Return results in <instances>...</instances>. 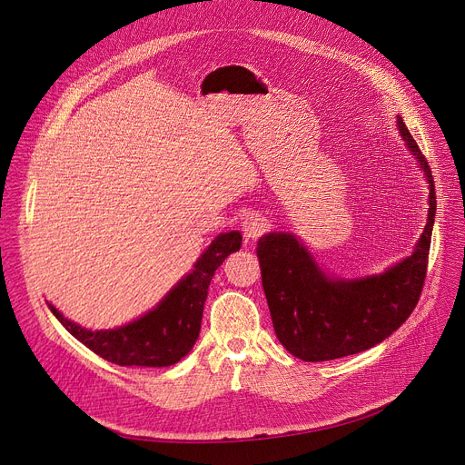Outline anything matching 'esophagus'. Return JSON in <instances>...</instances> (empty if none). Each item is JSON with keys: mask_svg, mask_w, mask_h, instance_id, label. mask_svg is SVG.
I'll use <instances>...</instances> for the list:
<instances>
[{"mask_svg": "<svg viewBox=\"0 0 465 465\" xmlns=\"http://www.w3.org/2000/svg\"><path fill=\"white\" fill-rule=\"evenodd\" d=\"M267 228H269V223H267L265 216H262V214H258V213H252V214H246V216H244V221H242V233H244L246 239L254 241V239L262 237V235L267 232Z\"/></svg>", "mask_w": 465, "mask_h": 465, "instance_id": "esophagus-1", "label": "esophagus"}]
</instances>
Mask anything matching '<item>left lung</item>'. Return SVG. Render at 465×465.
<instances>
[{
  "label": "left lung",
  "mask_w": 465,
  "mask_h": 465,
  "mask_svg": "<svg viewBox=\"0 0 465 465\" xmlns=\"http://www.w3.org/2000/svg\"><path fill=\"white\" fill-rule=\"evenodd\" d=\"M396 123L430 187L426 226L411 256L383 274L342 281L325 274L292 233L272 232L258 241L256 254L272 327L281 344L297 359L320 362L374 348L411 316L419 302L436 219V187L404 119L396 117Z\"/></svg>",
  "instance_id": "obj_1"
}]
</instances>
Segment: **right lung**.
I'll return each mask as SVG.
<instances>
[{"instance_id":"add662e5","label":"right lung","mask_w":465,"mask_h":465,"mask_svg":"<svg viewBox=\"0 0 465 465\" xmlns=\"http://www.w3.org/2000/svg\"><path fill=\"white\" fill-rule=\"evenodd\" d=\"M241 233H221L194 263L193 272L140 320L108 331H89L59 314H52L76 340L99 357L119 366H172L187 355L198 340L203 304L214 271L241 249Z\"/></svg>"}]
</instances>
